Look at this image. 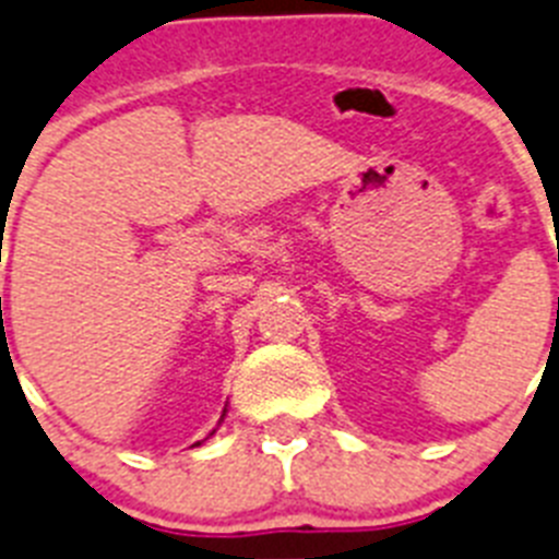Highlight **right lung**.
I'll return each instance as SVG.
<instances>
[{"mask_svg":"<svg viewBox=\"0 0 559 559\" xmlns=\"http://www.w3.org/2000/svg\"><path fill=\"white\" fill-rule=\"evenodd\" d=\"M197 444H199V441H197Z\"/></svg>","mask_w":559,"mask_h":559,"instance_id":"add662e5","label":"right lung"}]
</instances>
